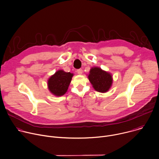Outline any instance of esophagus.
Listing matches in <instances>:
<instances>
[{"label":"esophagus","instance_id":"esophagus-1","mask_svg":"<svg viewBox=\"0 0 159 159\" xmlns=\"http://www.w3.org/2000/svg\"><path fill=\"white\" fill-rule=\"evenodd\" d=\"M77 73L78 75H82L83 73V70L82 69H79L77 70Z\"/></svg>","mask_w":159,"mask_h":159}]
</instances>
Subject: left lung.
Segmentation results:
<instances>
[{
    "label": "left lung",
    "mask_w": 159,
    "mask_h": 159,
    "mask_svg": "<svg viewBox=\"0 0 159 159\" xmlns=\"http://www.w3.org/2000/svg\"><path fill=\"white\" fill-rule=\"evenodd\" d=\"M88 79L93 88L100 93L107 92L111 86L113 78L110 73L100 68L93 67L89 71Z\"/></svg>",
    "instance_id": "obj_1"
}]
</instances>
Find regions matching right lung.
<instances>
[{"label": "right lung", "instance_id": "right-lung-1", "mask_svg": "<svg viewBox=\"0 0 159 159\" xmlns=\"http://www.w3.org/2000/svg\"><path fill=\"white\" fill-rule=\"evenodd\" d=\"M73 76V73H66L63 70L56 71L48 81L50 92L57 97L64 95L68 89Z\"/></svg>", "mask_w": 159, "mask_h": 159}]
</instances>
